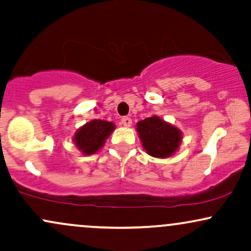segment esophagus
Wrapping results in <instances>:
<instances>
[{"label":"esophagus","instance_id":"1","mask_svg":"<svg viewBox=\"0 0 251 251\" xmlns=\"http://www.w3.org/2000/svg\"><path fill=\"white\" fill-rule=\"evenodd\" d=\"M122 124L125 127H129L132 125V119L128 117H123L122 118Z\"/></svg>","mask_w":251,"mask_h":251}]
</instances>
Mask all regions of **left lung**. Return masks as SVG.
Instances as JSON below:
<instances>
[{
	"label": "left lung",
	"instance_id": "8db88e82",
	"mask_svg": "<svg viewBox=\"0 0 251 251\" xmlns=\"http://www.w3.org/2000/svg\"><path fill=\"white\" fill-rule=\"evenodd\" d=\"M137 132L143 148L155 158H168L179 148L181 132L159 117L145 118L137 124Z\"/></svg>",
	"mask_w": 251,
	"mask_h": 251
}]
</instances>
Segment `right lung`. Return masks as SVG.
<instances>
[{"instance_id": "right-lung-1", "label": "right lung", "mask_w": 251, "mask_h": 251, "mask_svg": "<svg viewBox=\"0 0 251 251\" xmlns=\"http://www.w3.org/2000/svg\"><path fill=\"white\" fill-rule=\"evenodd\" d=\"M114 127L116 126L111 122L100 119L91 120L77 129L73 142L83 154H94L102 148Z\"/></svg>"}]
</instances>
